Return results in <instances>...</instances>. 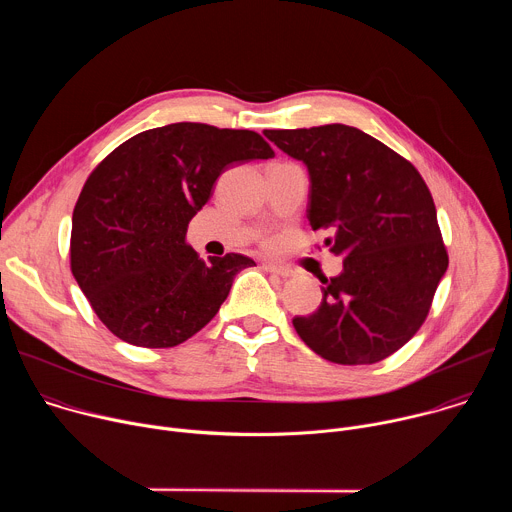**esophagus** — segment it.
I'll list each match as a JSON object with an SVG mask.
<instances>
[{"instance_id": "34e87169", "label": "esophagus", "mask_w": 512, "mask_h": 512, "mask_svg": "<svg viewBox=\"0 0 512 512\" xmlns=\"http://www.w3.org/2000/svg\"><path fill=\"white\" fill-rule=\"evenodd\" d=\"M263 269L269 271V273H275V275H279V277H291V275H294V271H291L289 267L275 265V263H263Z\"/></svg>"}]
</instances>
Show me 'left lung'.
<instances>
[{
	"label": "left lung",
	"instance_id": "1",
	"mask_svg": "<svg viewBox=\"0 0 512 512\" xmlns=\"http://www.w3.org/2000/svg\"><path fill=\"white\" fill-rule=\"evenodd\" d=\"M310 174L308 221L328 229L344 269L322 277V302L296 316L300 338L336 364H373L425 322L448 269L431 192L411 162L356 127L265 129Z\"/></svg>",
	"mask_w": 512,
	"mask_h": 512
}]
</instances>
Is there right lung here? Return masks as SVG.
<instances>
[{"instance_id": "1", "label": "right lung", "mask_w": 512, "mask_h": 512, "mask_svg": "<svg viewBox=\"0 0 512 512\" xmlns=\"http://www.w3.org/2000/svg\"><path fill=\"white\" fill-rule=\"evenodd\" d=\"M273 156L249 129L172 123L123 141L91 172L72 212L70 269L117 338L170 348L216 316L255 261H202L186 243L188 223L229 166Z\"/></svg>"}]
</instances>
